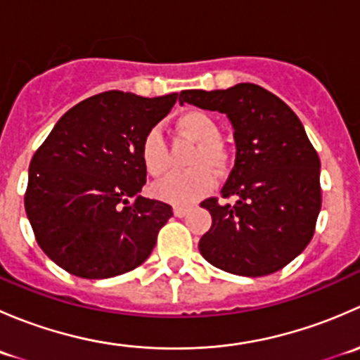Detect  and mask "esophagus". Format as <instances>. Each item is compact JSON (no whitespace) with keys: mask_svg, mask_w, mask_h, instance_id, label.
<instances>
[{"mask_svg":"<svg viewBox=\"0 0 360 360\" xmlns=\"http://www.w3.org/2000/svg\"><path fill=\"white\" fill-rule=\"evenodd\" d=\"M190 212V207H183V205H176L174 207V216L177 217H183Z\"/></svg>","mask_w":360,"mask_h":360,"instance_id":"1","label":"esophagus"}]
</instances>
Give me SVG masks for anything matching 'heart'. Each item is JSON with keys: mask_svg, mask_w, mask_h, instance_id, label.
Here are the masks:
<instances>
[{"mask_svg": "<svg viewBox=\"0 0 360 360\" xmlns=\"http://www.w3.org/2000/svg\"><path fill=\"white\" fill-rule=\"evenodd\" d=\"M177 130L188 139L198 143L190 165L195 167L190 172L170 174L153 186V193L160 200L177 205L191 203L214 188V172H223L228 165V153L219 143V127L203 111H188L177 120ZM141 162L150 176L160 177L169 170V150L158 127L148 130L141 141Z\"/></svg>", "mask_w": 360, "mask_h": 360, "instance_id": "1", "label": "heart"}]
</instances>
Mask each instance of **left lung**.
Segmentation results:
<instances>
[{"mask_svg": "<svg viewBox=\"0 0 360 360\" xmlns=\"http://www.w3.org/2000/svg\"><path fill=\"white\" fill-rule=\"evenodd\" d=\"M179 103L219 111L233 125L237 157L223 198L200 205L212 226L200 254L224 271L263 277L289 264L310 244L321 210V160L291 108L254 83L226 90H183Z\"/></svg>", "mask_w": 360, "mask_h": 360, "instance_id": "1", "label": "left lung"}]
</instances>
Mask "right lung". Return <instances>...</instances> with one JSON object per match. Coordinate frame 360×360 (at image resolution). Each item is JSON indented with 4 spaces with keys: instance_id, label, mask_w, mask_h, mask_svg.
<instances>
[{
    "instance_id": "add662e5",
    "label": "right lung",
    "mask_w": 360,
    "mask_h": 360,
    "mask_svg": "<svg viewBox=\"0 0 360 360\" xmlns=\"http://www.w3.org/2000/svg\"><path fill=\"white\" fill-rule=\"evenodd\" d=\"M177 94H97L56 123L29 165L25 212L36 242L82 278H110L148 259L172 207L141 197L144 134L169 115Z\"/></svg>"
}]
</instances>
